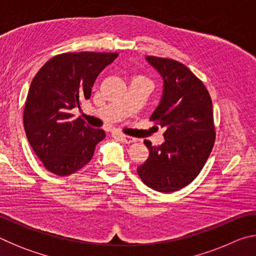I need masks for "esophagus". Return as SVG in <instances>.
Returning a JSON list of instances; mask_svg holds the SVG:
<instances>
[{"label":"esophagus","instance_id":"obj_1","mask_svg":"<svg viewBox=\"0 0 256 256\" xmlns=\"http://www.w3.org/2000/svg\"><path fill=\"white\" fill-rule=\"evenodd\" d=\"M120 136L122 138V140L125 142V144H132V142H136V138L128 136H124V134H120Z\"/></svg>","mask_w":256,"mask_h":256}]
</instances>
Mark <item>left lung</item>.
Masks as SVG:
<instances>
[{"label":"left lung","mask_w":256,"mask_h":256,"mask_svg":"<svg viewBox=\"0 0 256 256\" xmlns=\"http://www.w3.org/2000/svg\"><path fill=\"white\" fill-rule=\"evenodd\" d=\"M164 80L162 96L150 120L162 128L164 142L152 146L138 167L142 182L154 190L175 192L196 180L214 148L216 132L211 97L203 82L175 60L146 56Z\"/></svg>","instance_id":"8db88e82"}]
</instances>
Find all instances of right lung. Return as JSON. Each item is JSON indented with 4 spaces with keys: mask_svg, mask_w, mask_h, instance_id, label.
Returning <instances> with one entry per match:
<instances>
[{
    "mask_svg": "<svg viewBox=\"0 0 256 256\" xmlns=\"http://www.w3.org/2000/svg\"><path fill=\"white\" fill-rule=\"evenodd\" d=\"M118 53H64L42 66L30 84L24 110L26 136L47 170L68 176L92 160L98 142L106 136L84 120H73L71 110L92 96L104 68Z\"/></svg>",
    "mask_w": 256,
    "mask_h": 256,
    "instance_id": "right-lung-1",
    "label": "right lung"
}]
</instances>
